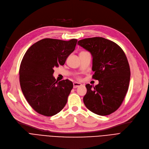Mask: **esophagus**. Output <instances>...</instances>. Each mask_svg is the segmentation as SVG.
Returning <instances> with one entry per match:
<instances>
[{"instance_id":"esophagus-1","label":"esophagus","mask_w":149,"mask_h":149,"mask_svg":"<svg viewBox=\"0 0 149 149\" xmlns=\"http://www.w3.org/2000/svg\"><path fill=\"white\" fill-rule=\"evenodd\" d=\"M81 85V84L80 83H78V82H74V83H73L74 88H76L80 86Z\"/></svg>"}]
</instances>
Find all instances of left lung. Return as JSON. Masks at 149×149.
I'll list each match as a JSON object with an SVG mask.
<instances>
[{"mask_svg": "<svg viewBox=\"0 0 149 149\" xmlns=\"http://www.w3.org/2000/svg\"><path fill=\"white\" fill-rule=\"evenodd\" d=\"M77 44L91 53L92 78L99 81L95 86L86 85L85 105L96 114H111L120 107L128 90L131 72L127 58L117 43L103 37L84 38Z\"/></svg>", "mask_w": 149, "mask_h": 149, "instance_id": "8db88e82", "label": "left lung"}]
</instances>
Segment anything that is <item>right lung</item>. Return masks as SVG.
<instances>
[{
  "mask_svg": "<svg viewBox=\"0 0 149 149\" xmlns=\"http://www.w3.org/2000/svg\"><path fill=\"white\" fill-rule=\"evenodd\" d=\"M77 42L75 38L69 41L43 38L24 54L19 70L21 88L27 102L38 113L53 116L67 103L73 84L68 79L56 80L53 68L64 64Z\"/></svg>",
  "mask_w": 149,
  "mask_h": 149,
  "instance_id": "1",
  "label": "right lung"
}]
</instances>
